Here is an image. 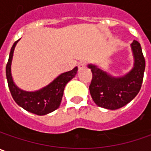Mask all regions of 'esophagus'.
<instances>
[{
    "label": "esophagus",
    "mask_w": 151,
    "mask_h": 151,
    "mask_svg": "<svg viewBox=\"0 0 151 151\" xmlns=\"http://www.w3.org/2000/svg\"><path fill=\"white\" fill-rule=\"evenodd\" d=\"M85 67H86V62H85V61H80V62L78 64V67L79 70L83 69V68H84Z\"/></svg>",
    "instance_id": "esophagus-1"
}]
</instances>
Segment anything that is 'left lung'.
<instances>
[{
  "label": "left lung",
  "instance_id": "1",
  "mask_svg": "<svg viewBox=\"0 0 151 151\" xmlns=\"http://www.w3.org/2000/svg\"><path fill=\"white\" fill-rule=\"evenodd\" d=\"M134 58L132 69L122 77H113L101 68L89 64L92 80L89 87L95 103L107 109H118L127 105L139 92L145 69L141 45L134 40L131 44Z\"/></svg>",
  "mask_w": 151,
  "mask_h": 151
}]
</instances>
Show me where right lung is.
I'll list each match as a JSON object with an SVG mask.
<instances>
[{
  "instance_id": "1",
  "label": "right lung",
  "mask_w": 151,
  "mask_h": 151,
  "mask_svg": "<svg viewBox=\"0 0 151 151\" xmlns=\"http://www.w3.org/2000/svg\"><path fill=\"white\" fill-rule=\"evenodd\" d=\"M18 42L19 40L14 42L11 49L8 61L6 67V76L11 95L15 102L28 112L37 115H44L49 114L60 107L65 86L72 78L75 77L78 67H76L69 72L61 73L50 84L38 91H23L14 84L11 73V65L14 51Z\"/></svg>"
}]
</instances>
